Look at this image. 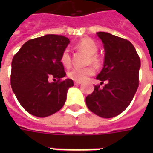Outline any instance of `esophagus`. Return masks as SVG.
<instances>
[{
  "label": "esophagus",
  "mask_w": 153,
  "mask_h": 153,
  "mask_svg": "<svg viewBox=\"0 0 153 153\" xmlns=\"http://www.w3.org/2000/svg\"><path fill=\"white\" fill-rule=\"evenodd\" d=\"M81 83H82L81 81H74V84L75 85H79V84H81Z\"/></svg>",
  "instance_id": "34e87169"
}]
</instances>
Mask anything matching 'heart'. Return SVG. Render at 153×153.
Listing matches in <instances>:
<instances>
[{
  "instance_id": "heart-1",
  "label": "heart",
  "mask_w": 153,
  "mask_h": 153,
  "mask_svg": "<svg viewBox=\"0 0 153 153\" xmlns=\"http://www.w3.org/2000/svg\"><path fill=\"white\" fill-rule=\"evenodd\" d=\"M76 47L79 50L84 51L88 55L87 60V64L93 63V65H99V56L97 55L98 51V45L95 41L90 38H84L76 44ZM60 62L65 67H70L71 65V56L69 48H65L60 55ZM95 73V70L92 65L84 67V68H74L69 71L68 76L74 81H83L88 77L93 75Z\"/></svg>"
}]
</instances>
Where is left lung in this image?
I'll list each match as a JSON object with an SVG mask.
<instances>
[{
    "label": "left lung",
    "instance_id": "8db88e82",
    "mask_svg": "<svg viewBox=\"0 0 153 153\" xmlns=\"http://www.w3.org/2000/svg\"><path fill=\"white\" fill-rule=\"evenodd\" d=\"M102 41L105 59L97 76L103 88L94 86L86 97L88 108L102 118H112L125 111L138 88L140 58L129 41L105 33H97Z\"/></svg>",
    "mask_w": 153,
    "mask_h": 153
}]
</instances>
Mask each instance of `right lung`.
<instances>
[{"instance_id": "1", "label": "right lung", "mask_w": 153, "mask_h": 153, "mask_svg": "<svg viewBox=\"0 0 153 153\" xmlns=\"http://www.w3.org/2000/svg\"><path fill=\"white\" fill-rule=\"evenodd\" d=\"M70 43L61 35L47 34L26 42L11 63L10 84L25 111L38 117H47L65 105L72 79L62 80L65 71L60 55ZM51 77L57 82L50 83Z\"/></svg>"}]
</instances>
